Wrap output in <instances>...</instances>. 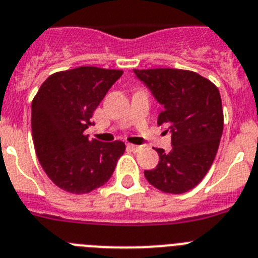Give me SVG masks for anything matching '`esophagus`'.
<instances>
[{"label": "esophagus", "mask_w": 258, "mask_h": 258, "mask_svg": "<svg viewBox=\"0 0 258 258\" xmlns=\"http://www.w3.org/2000/svg\"><path fill=\"white\" fill-rule=\"evenodd\" d=\"M127 148H128L130 151H132V152H139V151H142V147H140V145L127 144Z\"/></svg>", "instance_id": "34e87169"}]
</instances>
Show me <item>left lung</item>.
<instances>
[{"label":"left lung","instance_id":"obj_1","mask_svg":"<svg viewBox=\"0 0 258 258\" xmlns=\"http://www.w3.org/2000/svg\"><path fill=\"white\" fill-rule=\"evenodd\" d=\"M162 105L158 126L171 132V151L157 148L160 161L144 175L166 194H184L207 175L223 131L222 100L210 80L178 69L134 70Z\"/></svg>","mask_w":258,"mask_h":258}]
</instances>
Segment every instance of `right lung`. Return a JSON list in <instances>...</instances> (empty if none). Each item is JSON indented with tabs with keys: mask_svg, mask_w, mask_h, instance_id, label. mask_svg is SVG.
<instances>
[{
	"mask_svg": "<svg viewBox=\"0 0 258 258\" xmlns=\"http://www.w3.org/2000/svg\"><path fill=\"white\" fill-rule=\"evenodd\" d=\"M122 70L82 66L51 74L32 100V138L36 156L57 187L83 195L113 175L126 151L120 140L101 143L84 134L93 111Z\"/></svg>",
	"mask_w": 258,
	"mask_h": 258,
	"instance_id": "obj_1",
	"label": "right lung"
}]
</instances>
